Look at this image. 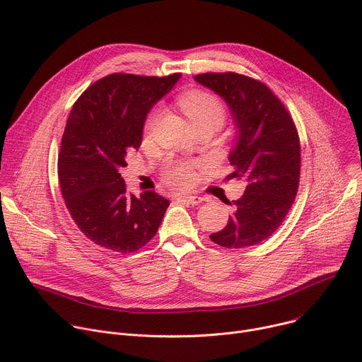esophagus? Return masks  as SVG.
<instances>
[{"label":"esophagus","instance_id":"1","mask_svg":"<svg viewBox=\"0 0 362 362\" xmlns=\"http://www.w3.org/2000/svg\"><path fill=\"white\" fill-rule=\"evenodd\" d=\"M177 200L196 206V204H200L203 202V197H200V196H180V197H177Z\"/></svg>","mask_w":362,"mask_h":362}]
</instances>
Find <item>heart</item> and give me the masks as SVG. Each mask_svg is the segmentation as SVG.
<instances>
[{
  "label": "heart",
  "mask_w": 362,
  "mask_h": 362,
  "mask_svg": "<svg viewBox=\"0 0 362 362\" xmlns=\"http://www.w3.org/2000/svg\"><path fill=\"white\" fill-rule=\"evenodd\" d=\"M179 106L190 120L194 130L202 127L218 129L226 117V110L223 103L218 95L206 90H190L179 97ZM160 117V109L150 112L144 122V133L148 134L156 126ZM165 182L175 189H189L196 180L194 168L189 162L170 160L163 169Z\"/></svg>",
  "instance_id": "heart-1"
}]
</instances>
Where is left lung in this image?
Listing matches in <instances>:
<instances>
[{
	"instance_id": "8db88e82",
	"label": "left lung",
	"mask_w": 362,
	"mask_h": 362,
	"mask_svg": "<svg viewBox=\"0 0 362 362\" xmlns=\"http://www.w3.org/2000/svg\"><path fill=\"white\" fill-rule=\"evenodd\" d=\"M194 80L225 98L239 129L225 180H243L245 193L229 202L233 214L212 242L239 249L261 243L282 225L300 177V144L284 103L262 81L233 71L202 73Z\"/></svg>"
}]
</instances>
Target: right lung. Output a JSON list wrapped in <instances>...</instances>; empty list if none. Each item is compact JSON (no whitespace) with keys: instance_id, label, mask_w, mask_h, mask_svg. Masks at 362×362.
<instances>
[{"instance_id":"1","label":"right lung","mask_w":362,"mask_h":362,"mask_svg":"<svg viewBox=\"0 0 362 362\" xmlns=\"http://www.w3.org/2000/svg\"><path fill=\"white\" fill-rule=\"evenodd\" d=\"M113 73L74 103L62 137L59 179L77 228L93 243L133 253L156 235L170 202L153 190L136 197L119 173L141 143L150 107L179 80Z\"/></svg>"}]
</instances>
